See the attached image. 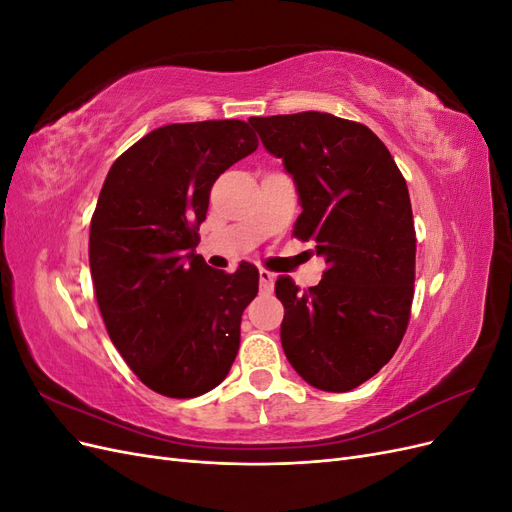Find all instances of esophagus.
<instances>
[{
	"label": "esophagus",
	"instance_id": "34e87169",
	"mask_svg": "<svg viewBox=\"0 0 512 512\" xmlns=\"http://www.w3.org/2000/svg\"><path fill=\"white\" fill-rule=\"evenodd\" d=\"M258 280H260V288L265 292H271L273 290V284H275V273L267 271V269H260L258 271Z\"/></svg>",
	"mask_w": 512,
	"mask_h": 512
}]
</instances>
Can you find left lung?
<instances>
[{"instance_id": "left-lung-1", "label": "left lung", "mask_w": 512, "mask_h": 512, "mask_svg": "<svg viewBox=\"0 0 512 512\" xmlns=\"http://www.w3.org/2000/svg\"><path fill=\"white\" fill-rule=\"evenodd\" d=\"M250 126L297 185L294 235L316 241L329 265L305 292L290 277L275 282L286 359L320 391H352L391 361L408 329L416 235L406 179L363 123L307 111Z\"/></svg>"}]
</instances>
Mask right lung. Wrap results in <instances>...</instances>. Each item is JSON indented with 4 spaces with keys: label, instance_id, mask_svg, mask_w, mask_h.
I'll list each match as a JSON object with an SVG mask.
<instances>
[{
    "label": "right lung",
    "instance_id": "right-lung-1",
    "mask_svg": "<svg viewBox=\"0 0 512 512\" xmlns=\"http://www.w3.org/2000/svg\"><path fill=\"white\" fill-rule=\"evenodd\" d=\"M258 138L239 119L170 123L115 160L89 228V267L108 337L151 391L188 399L230 371L258 269H211L194 252L209 192Z\"/></svg>",
    "mask_w": 512,
    "mask_h": 512
}]
</instances>
